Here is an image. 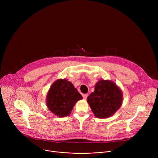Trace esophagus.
Returning <instances> with one entry per match:
<instances>
[{
	"mask_svg": "<svg viewBox=\"0 0 158 158\" xmlns=\"http://www.w3.org/2000/svg\"><path fill=\"white\" fill-rule=\"evenodd\" d=\"M82 96H83V98H84V99H86L87 98V96H88V95L86 94H83Z\"/></svg>",
	"mask_w": 158,
	"mask_h": 158,
	"instance_id": "esophagus-1",
	"label": "esophagus"
}]
</instances>
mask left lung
Masks as SVG:
<instances>
[{
	"label": "left lung",
	"mask_w": 158,
	"mask_h": 158,
	"mask_svg": "<svg viewBox=\"0 0 158 158\" xmlns=\"http://www.w3.org/2000/svg\"><path fill=\"white\" fill-rule=\"evenodd\" d=\"M87 99L94 116L104 119L112 116L120 108L123 93L114 82L100 80L95 85L94 91Z\"/></svg>",
	"instance_id": "obj_1"
}]
</instances>
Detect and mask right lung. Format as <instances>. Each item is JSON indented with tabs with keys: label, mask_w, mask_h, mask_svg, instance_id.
Masks as SVG:
<instances>
[{
	"label": "right lung",
	"mask_w": 158,
	"mask_h": 158,
	"mask_svg": "<svg viewBox=\"0 0 158 158\" xmlns=\"http://www.w3.org/2000/svg\"><path fill=\"white\" fill-rule=\"evenodd\" d=\"M82 96L67 79H57L50 87L46 97L48 109L59 117L69 116L77 101Z\"/></svg>",
	"instance_id": "1"
}]
</instances>
